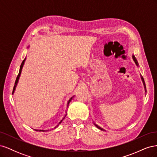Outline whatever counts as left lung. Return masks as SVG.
<instances>
[{"instance_id": "obj_1", "label": "left lung", "mask_w": 157, "mask_h": 157, "mask_svg": "<svg viewBox=\"0 0 157 157\" xmlns=\"http://www.w3.org/2000/svg\"><path fill=\"white\" fill-rule=\"evenodd\" d=\"M132 59H133V60H134V61L135 62V63H136V65L137 66V67H139V64H138V62H137V59H136V58H135V56L134 55H132ZM140 76H141V80H142V82H143V84H144V88H145V92H146V87H145V81H144V78L142 77V76L140 75ZM94 125L96 126L98 129H99V130H103V128H101V127H99L98 125H97L96 124H95V123H94Z\"/></svg>"}]
</instances>
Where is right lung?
<instances>
[{
	"label": "right lung",
	"instance_id": "right-lung-1",
	"mask_svg": "<svg viewBox=\"0 0 157 157\" xmlns=\"http://www.w3.org/2000/svg\"><path fill=\"white\" fill-rule=\"evenodd\" d=\"M29 48V46L27 47V49ZM25 60H26V58L23 59V61H22V63H21V66H20V71H19V74H18V75H17V78H16V82H15V85H14V86H13V92H12V94H13V93H14V92H15V90H16V86H17V83H18V81H19V79H20V76H21V71H22V69H23V65H24V64H25ZM74 96H73V97H71L69 99V101H67V107H69V103L71 101V100H72L73 99V98H74ZM67 110L65 111V115L63 116V117L62 118V119H61L58 124H56V126L54 128V129L55 128H58V126H59V125L61 124V122L63 121V120L65 118V117H66V115H67ZM54 128H52V129H50V130H35L36 131H39V132H47V131H49V130H53Z\"/></svg>",
	"mask_w": 157,
	"mask_h": 157
}]
</instances>
